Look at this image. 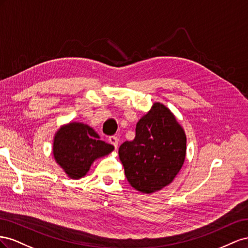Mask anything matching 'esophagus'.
Here are the masks:
<instances>
[{"instance_id": "esophagus-1", "label": "esophagus", "mask_w": 248, "mask_h": 248, "mask_svg": "<svg viewBox=\"0 0 248 248\" xmlns=\"http://www.w3.org/2000/svg\"><path fill=\"white\" fill-rule=\"evenodd\" d=\"M109 142L114 146L115 148H117V145H118V138L116 136H110L109 137Z\"/></svg>"}]
</instances>
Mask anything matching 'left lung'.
<instances>
[{"instance_id": "1", "label": "left lung", "mask_w": 248, "mask_h": 248, "mask_svg": "<svg viewBox=\"0 0 248 248\" xmlns=\"http://www.w3.org/2000/svg\"><path fill=\"white\" fill-rule=\"evenodd\" d=\"M119 159L133 188L153 193L169 185L186 157V135L164 105L155 103L136 124V136L119 146Z\"/></svg>"}]
</instances>
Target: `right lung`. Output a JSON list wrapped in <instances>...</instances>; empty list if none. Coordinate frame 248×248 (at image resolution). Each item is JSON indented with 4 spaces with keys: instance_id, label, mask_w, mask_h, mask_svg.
Returning <instances> with one entry per match:
<instances>
[{
    "instance_id": "1",
    "label": "right lung",
    "mask_w": 248,
    "mask_h": 248,
    "mask_svg": "<svg viewBox=\"0 0 248 248\" xmlns=\"http://www.w3.org/2000/svg\"><path fill=\"white\" fill-rule=\"evenodd\" d=\"M113 150L114 146L101 140L93 129L80 123L62 126L54 138V158L72 179L82 178L95 159Z\"/></svg>"
}]
</instances>
